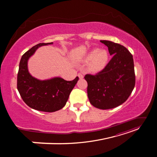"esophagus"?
Listing matches in <instances>:
<instances>
[{
	"label": "esophagus",
	"mask_w": 157,
	"mask_h": 157,
	"mask_svg": "<svg viewBox=\"0 0 157 157\" xmlns=\"http://www.w3.org/2000/svg\"><path fill=\"white\" fill-rule=\"evenodd\" d=\"M78 78H79L80 79H82V78H84V75H83L82 73H79L78 74Z\"/></svg>",
	"instance_id": "obj_1"
}]
</instances>
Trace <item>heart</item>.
Instances as JSON below:
<instances>
[{
	"instance_id": "1",
	"label": "heart",
	"mask_w": 157,
	"mask_h": 157,
	"mask_svg": "<svg viewBox=\"0 0 157 157\" xmlns=\"http://www.w3.org/2000/svg\"><path fill=\"white\" fill-rule=\"evenodd\" d=\"M109 54L105 50L93 49L86 57V60L90 61L89 69L94 72L101 71L107 64Z\"/></svg>"
}]
</instances>
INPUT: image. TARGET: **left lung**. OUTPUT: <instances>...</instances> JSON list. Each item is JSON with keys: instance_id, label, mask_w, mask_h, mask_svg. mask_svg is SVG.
Instances as JSON below:
<instances>
[{"instance_id": "obj_1", "label": "left lung", "mask_w": 157, "mask_h": 157, "mask_svg": "<svg viewBox=\"0 0 157 157\" xmlns=\"http://www.w3.org/2000/svg\"><path fill=\"white\" fill-rule=\"evenodd\" d=\"M113 56L100 72L87 74V93L90 103L100 109L121 105L129 98L136 83L133 56L124 46L109 40H100Z\"/></svg>"}]
</instances>
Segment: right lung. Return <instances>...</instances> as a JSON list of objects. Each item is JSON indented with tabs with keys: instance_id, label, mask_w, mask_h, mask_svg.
<instances>
[{
	"instance_id": "1",
	"label": "right lung",
	"mask_w": 157,
	"mask_h": 157,
	"mask_svg": "<svg viewBox=\"0 0 157 157\" xmlns=\"http://www.w3.org/2000/svg\"><path fill=\"white\" fill-rule=\"evenodd\" d=\"M52 44L53 42L38 44L26 52L21 58L17 78V88L23 101L35 110L50 113L65 105L78 80V77L71 81L60 77L40 80L30 75L27 68L28 59L40 46Z\"/></svg>"
}]
</instances>
